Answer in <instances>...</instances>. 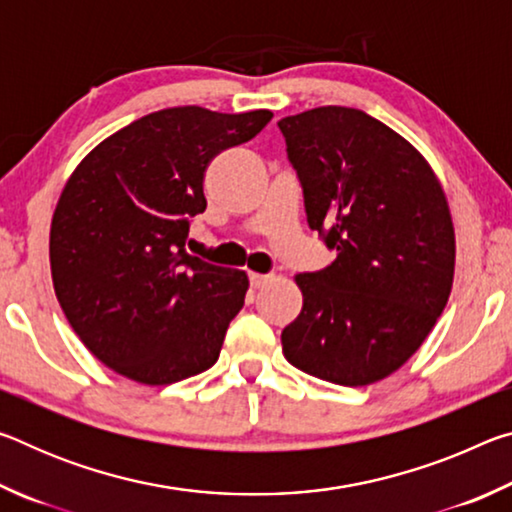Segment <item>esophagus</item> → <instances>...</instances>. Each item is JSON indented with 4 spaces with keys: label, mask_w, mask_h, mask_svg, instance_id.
Wrapping results in <instances>:
<instances>
[{
    "label": "esophagus",
    "mask_w": 512,
    "mask_h": 512,
    "mask_svg": "<svg viewBox=\"0 0 512 512\" xmlns=\"http://www.w3.org/2000/svg\"><path fill=\"white\" fill-rule=\"evenodd\" d=\"M248 280H250V287L253 289H262L264 284L271 280V275H262V273H250L248 275Z\"/></svg>",
    "instance_id": "1"
}]
</instances>
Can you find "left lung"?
I'll use <instances>...</instances> for the list:
<instances>
[{
  "instance_id": "obj_1",
  "label": "left lung",
  "mask_w": 512,
  "mask_h": 512,
  "mask_svg": "<svg viewBox=\"0 0 512 512\" xmlns=\"http://www.w3.org/2000/svg\"><path fill=\"white\" fill-rule=\"evenodd\" d=\"M305 212L336 259L300 273L302 311L282 332L291 366L368 386L409 361L454 282L456 241L427 160L379 119L323 106L277 121Z\"/></svg>"
}]
</instances>
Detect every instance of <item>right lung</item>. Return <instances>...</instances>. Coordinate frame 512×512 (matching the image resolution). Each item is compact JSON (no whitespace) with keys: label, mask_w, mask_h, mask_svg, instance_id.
<instances>
[{"label":"right lung","mask_w":512,"mask_h":512,"mask_svg":"<svg viewBox=\"0 0 512 512\" xmlns=\"http://www.w3.org/2000/svg\"><path fill=\"white\" fill-rule=\"evenodd\" d=\"M271 110L201 106L151 112L85 155L51 221L56 298L94 357L149 386L194 377L219 359L248 275L189 255V219L205 212V169L244 144Z\"/></svg>","instance_id":"1"}]
</instances>
